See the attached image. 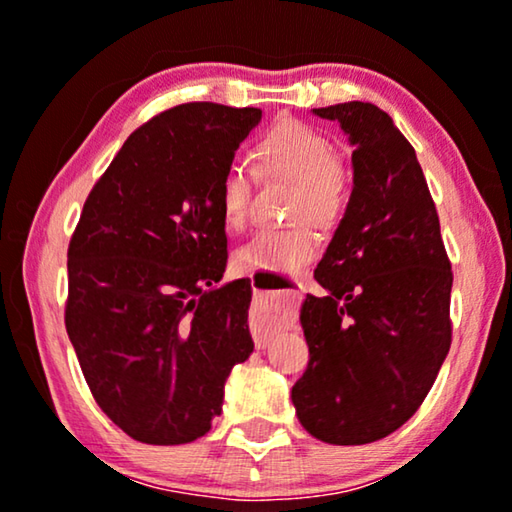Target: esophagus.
Here are the masks:
<instances>
[{
	"label": "esophagus",
	"mask_w": 512,
	"mask_h": 512,
	"mask_svg": "<svg viewBox=\"0 0 512 512\" xmlns=\"http://www.w3.org/2000/svg\"><path fill=\"white\" fill-rule=\"evenodd\" d=\"M298 298V291H286V296L282 300L265 298L261 305H256L254 310H251V333H254V342L258 349L268 345L272 335L291 324L289 307H293Z\"/></svg>",
	"instance_id": "obj_1"
}]
</instances>
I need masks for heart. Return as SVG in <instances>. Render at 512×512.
Wrapping results in <instances>:
<instances>
[{
  "instance_id": "heart-1",
  "label": "heart",
  "mask_w": 512,
  "mask_h": 512,
  "mask_svg": "<svg viewBox=\"0 0 512 512\" xmlns=\"http://www.w3.org/2000/svg\"><path fill=\"white\" fill-rule=\"evenodd\" d=\"M258 170L265 177L296 181L291 198L289 228H263L235 249L233 268L249 272H298L319 254L314 223L331 228L347 207V172L335 158L333 144L307 123L279 121L254 144ZM251 174L240 165H228L219 181V207L228 228H242L249 219ZM310 215L309 220L304 216Z\"/></svg>"
}]
</instances>
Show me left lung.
Returning a JSON list of instances; mask_svg holds the SVG:
<instances>
[{"mask_svg": "<svg viewBox=\"0 0 512 512\" xmlns=\"http://www.w3.org/2000/svg\"><path fill=\"white\" fill-rule=\"evenodd\" d=\"M354 146V188L300 307L310 361L291 401L331 445L375 443L415 415L452 345L447 258L415 149L370 102L312 109Z\"/></svg>", "mask_w": 512, "mask_h": 512, "instance_id": "obj_1", "label": "left lung"}]
</instances>
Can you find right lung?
<instances>
[{
	"label": "right lung",
	"mask_w": 512,
	"mask_h": 512,
	"mask_svg": "<svg viewBox=\"0 0 512 512\" xmlns=\"http://www.w3.org/2000/svg\"><path fill=\"white\" fill-rule=\"evenodd\" d=\"M261 109L191 102L125 139L67 249L65 326L104 415L130 438L184 445L221 415L249 359V279L228 261L219 181Z\"/></svg>",
	"instance_id": "obj_1"
}]
</instances>
